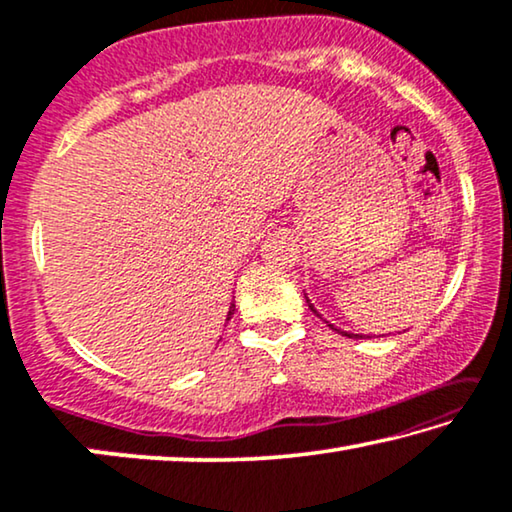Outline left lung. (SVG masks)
Segmentation results:
<instances>
[{"label": "left lung", "instance_id": "8db88e82", "mask_svg": "<svg viewBox=\"0 0 512 512\" xmlns=\"http://www.w3.org/2000/svg\"><path fill=\"white\" fill-rule=\"evenodd\" d=\"M305 303H308V308H310L312 312H315V315H317L319 319H324V317H322V315H319V312H317V308H315V305H312V303H310V299H308V296H305ZM324 322H326V319H324ZM326 324H329V326H331V329H333L335 333L345 335V338H354V340H363V338H370V335H363V333H352V331H342V329H338V326H333L331 322H326Z\"/></svg>", "mask_w": 512, "mask_h": 512}]
</instances>
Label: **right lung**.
I'll use <instances>...</instances> for the list:
<instances>
[{
    "mask_svg": "<svg viewBox=\"0 0 512 512\" xmlns=\"http://www.w3.org/2000/svg\"><path fill=\"white\" fill-rule=\"evenodd\" d=\"M234 315V301H232V305H230V310H227V319H230Z\"/></svg>",
    "mask_w": 512,
    "mask_h": 512,
    "instance_id": "add662e5",
    "label": "right lung"
}]
</instances>
